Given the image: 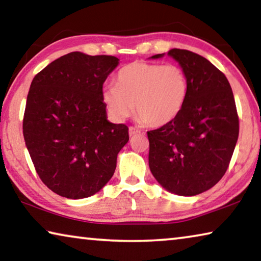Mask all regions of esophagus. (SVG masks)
I'll list each match as a JSON object with an SVG mask.
<instances>
[{
	"instance_id": "obj_1",
	"label": "esophagus",
	"mask_w": 261,
	"mask_h": 261,
	"mask_svg": "<svg viewBox=\"0 0 261 261\" xmlns=\"http://www.w3.org/2000/svg\"><path fill=\"white\" fill-rule=\"evenodd\" d=\"M138 134H140V130L137 129V127H135V126H130V127H129V135H130L131 137L138 135Z\"/></svg>"
}]
</instances>
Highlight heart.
I'll list each match as a JSON object with an SVG mask.
<instances>
[{"mask_svg":"<svg viewBox=\"0 0 261 261\" xmlns=\"http://www.w3.org/2000/svg\"><path fill=\"white\" fill-rule=\"evenodd\" d=\"M188 94V77L178 65L134 62L117 72L115 85L105 88L102 99L118 121L129 117L135 106L141 122L160 127L178 116Z\"/></svg>","mask_w":261,"mask_h":261,"instance_id":"obj_1","label":"heart"}]
</instances>
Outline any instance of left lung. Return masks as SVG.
<instances>
[{
    "label": "left lung",
    "mask_w": 261,
    "mask_h": 261,
    "mask_svg": "<svg viewBox=\"0 0 261 261\" xmlns=\"http://www.w3.org/2000/svg\"><path fill=\"white\" fill-rule=\"evenodd\" d=\"M168 55L187 74L189 94L173 122L147 131L148 165L168 191L196 196L213 188L226 174L237 143L240 120L223 72L205 57L187 49L174 48Z\"/></svg>",
    "instance_id": "1"
}]
</instances>
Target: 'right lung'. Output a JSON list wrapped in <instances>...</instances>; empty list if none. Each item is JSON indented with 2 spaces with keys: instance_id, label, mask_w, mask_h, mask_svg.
<instances>
[{
  "instance_id": "1",
  "label": "right lung",
  "mask_w": 261,
  "mask_h": 261,
  "mask_svg": "<svg viewBox=\"0 0 261 261\" xmlns=\"http://www.w3.org/2000/svg\"><path fill=\"white\" fill-rule=\"evenodd\" d=\"M117 64L115 56L72 51L53 61L31 84L25 144L39 177L59 196L90 197L116 169L129 127L107 121L102 85Z\"/></svg>"
}]
</instances>
